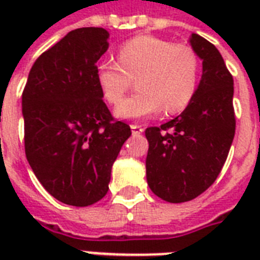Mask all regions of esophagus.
I'll return each instance as SVG.
<instances>
[{"mask_svg":"<svg viewBox=\"0 0 260 260\" xmlns=\"http://www.w3.org/2000/svg\"><path fill=\"white\" fill-rule=\"evenodd\" d=\"M131 129H132V135H134V136H139L140 134H143L144 128H143L142 125H138V124H132V125H131Z\"/></svg>","mask_w":260,"mask_h":260,"instance_id":"34e87169","label":"esophagus"}]
</instances>
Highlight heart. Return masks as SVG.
<instances>
[{
    "label": "heart",
    "instance_id": "1",
    "mask_svg": "<svg viewBox=\"0 0 260 260\" xmlns=\"http://www.w3.org/2000/svg\"><path fill=\"white\" fill-rule=\"evenodd\" d=\"M117 60H101L95 67L98 85L109 104H118L137 78L138 91L116 108L121 118H146L177 113L191 101L198 85V56L186 44L151 35L122 43Z\"/></svg>",
    "mask_w": 260,
    "mask_h": 260
}]
</instances>
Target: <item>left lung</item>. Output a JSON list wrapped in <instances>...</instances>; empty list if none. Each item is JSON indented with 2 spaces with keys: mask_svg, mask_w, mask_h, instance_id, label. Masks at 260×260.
<instances>
[{
  "mask_svg": "<svg viewBox=\"0 0 260 260\" xmlns=\"http://www.w3.org/2000/svg\"><path fill=\"white\" fill-rule=\"evenodd\" d=\"M190 44L202 60L196 93L179 116L146 129L147 182L155 196L179 204L213 185L235 136L234 78L218 50L191 34Z\"/></svg>",
  "mask_w": 260,
  "mask_h": 260,
  "instance_id": "left-lung-1",
  "label": "left lung"
}]
</instances>
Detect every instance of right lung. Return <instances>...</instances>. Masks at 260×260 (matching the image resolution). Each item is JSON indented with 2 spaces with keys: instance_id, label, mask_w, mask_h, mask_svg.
<instances>
[{
  "instance_id": "right-lung-1",
  "label": "right lung",
  "mask_w": 260,
  "mask_h": 260,
  "mask_svg": "<svg viewBox=\"0 0 260 260\" xmlns=\"http://www.w3.org/2000/svg\"><path fill=\"white\" fill-rule=\"evenodd\" d=\"M108 38L94 26L69 32L36 59L22 91L28 163L66 205H93L108 193L112 166L132 134L112 117L98 85Z\"/></svg>"
}]
</instances>
